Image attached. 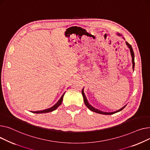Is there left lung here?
<instances>
[{
  "label": "left lung",
  "instance_id": "left-lung-1",
  "mask_svg": "<svg viewBox=\"0 0 150 150\" xmlns=\"http://www.w3.org/2000/svg\"><path fill=\"white\" fill-rule=\"evenodd\" d=\"M117 34L118 35V36H122V35L120 34L119 33H117ZM123 39H125L124 38H123ZM125 43H126L127 46L128 47V48L129 49L130 54H131V59H131L132 64H133V66H132V67H133V71H134L135 63H134V52H133V48H132V47L131 46V45H129V44L127 42H125ZM82 96H83V98L84 103H85L86 106L87 107V108H88L90 110H91V111H93V112H96V113H99V114H105V115H110V114H114V113H116V112H119V111H122L123 109H124V108L127 106V105H125V106L123 107H122V108H120V110H117V111H114V112H108L102 111H100V110H98V109L95 108L94 107H93L90 104V103L88 102V100H87V99H86V96L85 95V93H84V88H83L82 90Z\"/></svg>",
  "mask_w": 150,
  "mask_h": 150
}]
</instances>
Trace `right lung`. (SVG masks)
<instances>
[{
    "mask_svg": "<svg viewBox=\"0 0 150 150\" xmlns=\"http://www.w3.org/2000/svg\"><path fill=\"white\" fill-rule=\"evenodd\" d=\"M65 92L62 94V96H61V98H60V99L57 101V102L54 105H53V106L51 107V108H48V109H45L44 110H41V111H31L33 113H37V114H40V113H46V112H52L54 110H56L60 105H61L62 102V100H63V98H64V94H65Z\"/></svg>",
    "mask_w": 150,
    "mask_h": 150,
    "instance_id": "right-lung-1",
    "label": "right lung"
}]
</instances>
